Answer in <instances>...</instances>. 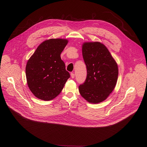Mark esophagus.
Listing matches in <instances>:
<instances>
[{
  "label": "esophagus",
  "instance_id": "obj_1",
  "mask_svg": "<svg viewBox=\"0 0 147 147\" xmlns=\"http://www.w3.org/2000/svg\"><path fill=\"white\" fill-rule=\"evenodd\" d=\"M70 75H71V77L72 78H74L75 75H74V73H71Z\"/></svg>",
  "mask_w": 147,
  "mask_h": 147
}]
</instances>
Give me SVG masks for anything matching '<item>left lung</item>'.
Masks as SVG:
<instances>
[{"instance_id":"8db88e82","label":"left lung","mask_w":147,"mask_h":147,"mask_svg":"<svg viewBox=\"0 0 147 147\" xmlns=\"http://www.w3.org/2000/svg\"><path fill=\"white\" fill-rule=\"evenodd\" d=\"M82 53L87 75L85 82L78 87L79 92L88 102L98 103L114 90L118 66L108 48L99 42L84 43Z\"/></svg>"}]
</instances>
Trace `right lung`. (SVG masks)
<instances>
[{"instance_id":"obj_1","label":"right lung","mask_w":147,"mask_h":147,"mask_svg":"<svg viewBox=\"0 0 147 147\" xmlns=\"http://www.w3.org/2000/svg\"><path fill=\"white\" fill-rule=\"evenodd\" d=\"M68 43L65 39H50L36 48L27 61L26 74L28 86L38 99L50 100L63 88L69 73L60 54Z\"/></svg>"}]
</instances>
